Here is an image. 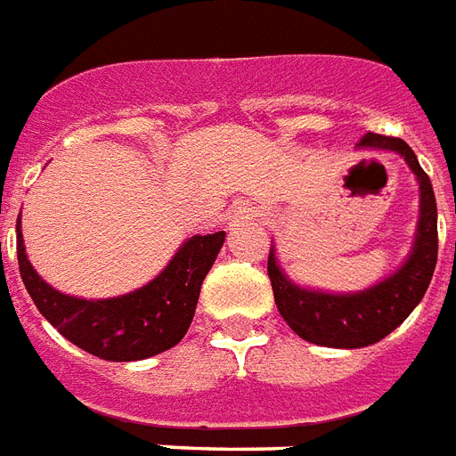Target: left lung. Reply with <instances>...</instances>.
I'll list each match as a JSON object with an SVG mask.
<instances>
[{
	"label": "left lung",
	"instance_id": "left-lung-1",
	"mask_svg": "<svg viewBox=\"0 0 456 456\" xmlns=\"http://www.w3.org/2000/svg\"><path fill=\"white\" fill-rule=\"evenodd\" d=\"M359 148L397 152L419 179V224L409 258L402 263V267L382 282L373 284L370 289L354 294H328L291 282L277 263L274 246L267 258V274L273 282L274 304L280 315L301 339L332 349H361L380 342L392 330H397L409 318V313L421 304L437 263L436 193L428 174L423 172L411 148L402 138L380 134H366L361 138Z\"/></svg>",
	"mask_w": 456,
	"mask_h": 456
}]
</instances>
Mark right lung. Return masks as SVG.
I'll return each mask as SVG.
<instances>
[{
	"label": "right lung",
	"instance_id": "add662e5",
	"mask_svg": "<svg viewBox=\"0 0 456 456\" xmlns=\"http://www.w3.org/2000/svg\"><path fill=\"white\" fill-rule=\"evenodd\" d=\"M224 236V232L191 236L152 282L114 298L69 297L45 282L26 256L20 215L16 222V253L20 280L33 304L69 342L97 359L141 361L172 349L189 332L200 284L210 273Z\"/></svg>",
	"mask_w": 456,
	"mask_h": 456
}]
</instances>
